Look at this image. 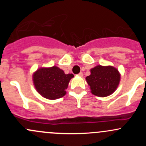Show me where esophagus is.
Segmentation results:
<instances>
[{"label":"esophagus","mask_w":146,"mask_h":146,"mask_svg":"<svg viewBox=\"0 0 146 146\" xmlns=\"http://www.w3.org/2000/svg\"><path fill=\"white\" fill-rule=\"evenodd\" d=\"M78 76H80V77H82V76H83V73H82V72H80V73H79V74H78Z\"/></svg>","instance_id":"1"}]
</instances>
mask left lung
Wrapping results in <instances>:
<instances>
[{"label":"left lung","mask_w":146,"mask_h":146,"mask_svg":"<svg viewBox=\"0 0 146 146\" xmlns=\"http://www.w3.org/2000/svg\"><path fill=\"white\" fill-rule=\"evenodd\" d=\"M91 74L86 77L91 92L98 97H107L112 94L120 82V73L113 66H95L90 70Z\"/></svg>","instance_id":"left-lung-1"}]
</instances>
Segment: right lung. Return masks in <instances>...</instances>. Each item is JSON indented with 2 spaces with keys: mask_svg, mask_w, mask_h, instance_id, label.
Masks as SVG:
<instances>
[{
  "mask_svg": "<svg viewBox=\"0 0 146 146\" xmlns=\"http://www.w3.org/2000/svg\"><path fill=\"white\" fill-rule=\"evenodd\" d=\"M73 74H65L57 66L40 68L33 74V82L36 91L44 98L56 100L66 95Z\"/></svg>",
  "mask_w": 146,
  "mask_h": 146,
  "instance_id": "obj_1",
  "label": "right lung"
}]
</instances>
